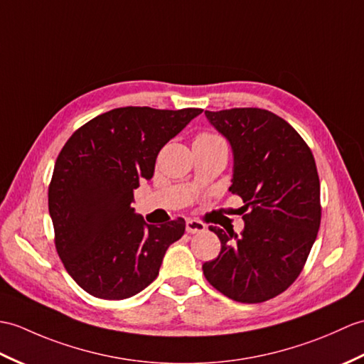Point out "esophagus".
Instances as JSON below:
<instances>
[{
    "label": "esophagus",
    "mask_w": 364,
    "mask_h": 364,
    "mask_svg": "<svg viewBox=\"0 0 364 364\" xmlns=\"http://www.w3.org/2000/svg\"><path fill=\"white\" fill-rule=\"evenodd\" d=\"M186 231L189 234H198V232H205L206 231V225L198 220H193V218H188L186 220Z\"/></svg>",
    "instance_id": "1"
}]
</instances>
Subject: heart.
<instances>
[{
  "label": "heart",
  "mask_w": 364,
  "mask_h": 364,
  "mask_svg": "<svg viewBox=\"0 0 364 364\" xmlns=\"http://www.w3.org/2000/svg\"><path fill=\"white\" fill-rule=\"evenodd\" d=\"M201 136H210V134H201Z\"/></svg>",
  "instance_id": "1"
}]
</instances>
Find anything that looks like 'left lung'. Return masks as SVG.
Masks as SVG:
<instances>
[{
	"mask_svg": "<svg viewBox=\"0 0 364 364\" xmlns=\"http://www.w3.org/2000/svg\"><path fill=\"white\" fill-rule=\"evenodd\" d=\"M230 142V192L242 197L245 228L209 226L222 242L203 264L208 282L225 296L257 304L296 281L321 223L319 178L311 150L282 117L262 108L205 112Z\"/></svg>",
	"mask_w": 364,
	"mask_h": 364,
	"instance_id": "8db88e82",
	"label": "left lung"
}]
</instances>
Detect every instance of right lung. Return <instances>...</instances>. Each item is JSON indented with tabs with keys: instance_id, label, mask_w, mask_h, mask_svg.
<instances>
[{
	"instance_id": "right-lung-1",
	"label": "right lung",
	"mask_w": 364,
	"mask_h": 364,
	"mask_svg": "<svg viewBox=\"0 0 364 364\" xmlns=\"http://www.w3.org/2000/svg\"><path fill=\"white\" fill-rule=\"evenodd\" d=\"M201 108L122 107L96 116L66 141L49 184L55 248L83 290L127 299L155 281L167 248L184 234V218L147 225L132 208L133 191Z\"/></svg>"
}]
</instances>
